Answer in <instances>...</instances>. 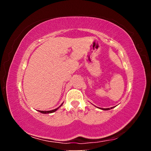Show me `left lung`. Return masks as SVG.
Here are the masks:
<instances>
[{
	"instance_id": "left-lung-1",
	"label": "left lung",
	"mask_w": 151,
	"mask_h": 151,
	"mask_svg": "<svg viewBox=\"0 0 151 151\" xmlns=\"http://www.w3.org/2000/svg\"><path fill=\"white\" fill-rule=\"evenodd\" d=\"M111 109H113V107H112V108H111ZM111 109L108 108V109H103V110H109V109Z\"/></svg>"
}]
</instances>
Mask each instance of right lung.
<instances>
[{
  "label": "right lung",
  "instance_id": "right-lung-1",
  "mask_svg": "<svg viewBox=\"0 0 151 151\" xmlns=\"http://www.w3.org/2000/svg\"><path fill=\"white\" fill-rule=\"evenodd\" d=\"M62 104L60 105V106H62ZM59 106V107H60ZM58 107V108H59ZM58 108H57V109H53V110H51V111H38L39 112H40V113H45V114H47V113H53V112H55V111L56 110H58Z\"/></svg>",
  "mask_w": 151,
  "mask_h": 151
}]
</instances>
